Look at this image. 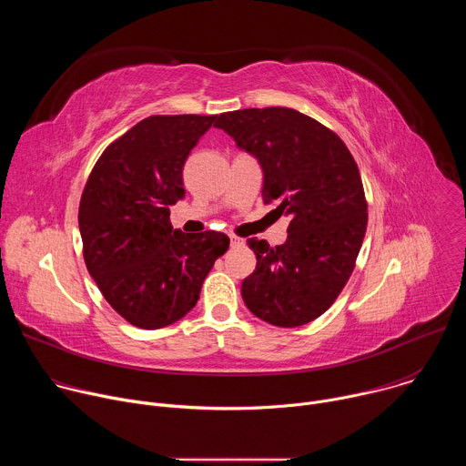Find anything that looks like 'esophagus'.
I'll return each mask as SVG.
<instances>
[{
  "label": "esophagus",
  "instance_id": "1",
  "mask_svg": "<svg viewBox=\"0 0 466 466\" xmlns=\"http://www.w3.org/2000/svg\"><path fill=\"white\" fill-rule=\"evenodd\" d=\"M245 241L241 239V238H238V236H230V247H241Z\"/></svg>",
  "mask_w": 466,
  "mask_h": 466
}]
</instances>
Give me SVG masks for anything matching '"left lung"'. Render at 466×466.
Listing matches in <instances>:
<instances>
[{"instance_id":"obj_1","label":"left lung","mask_w":466,"mask_h":466,"mask_svg":"<svg viewBox=\"0 0 466 466\" xmlns=\"http://www.w3.org/2000/svg\"><path fill=\"white\" fill-rule=\"evenodd\" d=\"M216 127L261 166L263 203L291 218L282 245L247 239L256 269L241 284L243 302L269 324H308L347 286L365 238L358 164L336 132L293 108L225 112Z\"/></svg>"}]
</instances>
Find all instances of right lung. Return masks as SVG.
Here are the masks:
<instances>
[{
	"label": "right lung",
	"mask_w": 466,
	"mask_h": 466,
	"mask_svg": "<svg viewBox=\"0 0 466 466\" xmlns=\"http://www.w3.org/2000/svg\"><path fill=\"white\" fill-rule=\"evenodd\" d=\"M218 116H149L112 142L96 162L79 205V230L90 277L130 324L158 329L198 300L228 236L184 234L169 207L184 198L189 151Z\"/></svg>",
	"instance_id": "add662e5"
}]
</instances>
